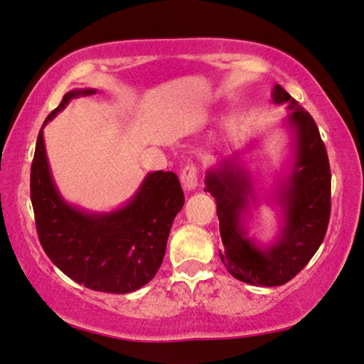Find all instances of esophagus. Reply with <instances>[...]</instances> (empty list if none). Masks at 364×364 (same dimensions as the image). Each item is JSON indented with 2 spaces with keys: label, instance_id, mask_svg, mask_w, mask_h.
Listing matches in <instances>:
<instances>
[{
  "label": "esophagus",
  "instance_id": "1",
  "mask_svg": "<svg viewBox=\"0 0 364 364\" xmlns=\"http://www.w3.org/2000/svg\"><path fill=\"white\" fill-rule=\"evenodd\" d=\"M180 180H181L184 191H194L198 186V168L193 165L184 166Z\"/></svg>",
  "mask_w": 364,
  "mask_h": 364
}]
</instances>
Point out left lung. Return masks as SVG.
<instances>
[{
  "label": "left lung",
  "instance_id": "left-lung-1",
  "mask_svg": "<svg viewBox=\"0 0 364 364\" xmlns=\"http://www.w3.org/2000/svg\"><path fill=\"white\" fill-rule=\"evenodd\" d=\"M271 101L286 105L283 127L289 134V155L273 189L258 196L257 180L242 159L245 150L222 156L204 180V191L217 204L222 263L238 281L268 287L294 278L318 250L330 219L332 181L327 150L311 114L279 85L271 91ZM259 198L279 214V232L268 244L250 235Z\"/></svg>",
  "mask_w": 364,
  "mask_h": 364
}]
</instances>
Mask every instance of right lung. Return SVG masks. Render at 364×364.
I'll return each mask as SVG.
<instances>
[{"instance_id":"obj_1","label":"right lung","mask_w":364,"mask_h":364,"mask_svg":"<svg viewBox=\"0 0 364 364\" xmlns=\"http://www.w3.org/2000/svg\"><path fill=\"white\" fill-rule=\"evenodd\" d=\"M97 93L75 88L43 122L31 168V200L43 252L55 267L93 291L127 294L150 283L165 258L166 240L184 194L173 171H151L127 203L88 210L68 203L48 165L43 127L75 97Z\"/></svg>"}]
</instances>
